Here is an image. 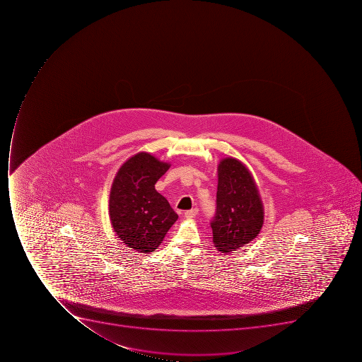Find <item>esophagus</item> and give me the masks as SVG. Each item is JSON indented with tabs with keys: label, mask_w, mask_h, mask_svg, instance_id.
<instances>
[{
	"label": "esophagus",
	"mask_w": 362,
	"mask_h": 362,
	"mask_svg": "<svg viewBox=\"0 0 362 362\" xmlns=\"http://www.w3.org/2000/svg\"><path fill=\"white\" fill-rule=\"evenodd\" d=\"M197 214H198V209H197V208H194V209H190V211H185V218H194Z\"/></svg>",
	"instance_id": "esophagus-1"
}]
</instances>
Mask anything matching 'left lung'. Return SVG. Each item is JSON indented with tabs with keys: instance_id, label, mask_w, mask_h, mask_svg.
<instances>
[{
	"instance_id": "obj_1",
	"label": "left lung",
	"mask_w": 362,
	"mask_h": 362,
	"mask_svg": "<svg viewBox=\"0 0 362 362\" xmlns=\"http://www.w3.org/2000/svg\"><path fill=\"white\" fill-rule=\"evenodd\" d=\"M216 213L211 222L217 250L228 254L243 248L259 234L264 206L254 177L247 166L233 157L218 164Z\"/></svg>"
}]
</instances>
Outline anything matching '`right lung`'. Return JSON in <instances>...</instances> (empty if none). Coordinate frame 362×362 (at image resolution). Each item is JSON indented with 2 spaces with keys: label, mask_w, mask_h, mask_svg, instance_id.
<instances>
[{
  "label": "right lung",
  "mask_w": 362,
  "mask_h": 362,
  "mask_svg": "<svg viewBox=\"0 0 362 362\" xmlns=\"http://www.w3.org/2000/svg\"><path fill=\"white\" fill-rule=\"evenodd\" d=\"M170 166L141 151L130 157L114 177L108 202L112 228L123 243L140 254L157 249L179 217L155 189Z\"/></svg>",
  "instance_id": "obj_1"
}]
</instances>
